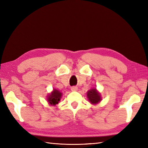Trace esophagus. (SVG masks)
Listing matches in <instances>:
<instances>
[{"instance_id":"1","label":"esophagus","mask_w":148,"mask_h":148,"mask_svg":"<svg viewBox=\"0 0 148 148\" xmlns=\"http://www.w3.org/2000/svg\"><path fill=\"white\" fill-rule=\"evenodd\" d=\"M77 89H78V88L77 86H75L71 87V91H77Z\"/></svg>"}]
</instances>
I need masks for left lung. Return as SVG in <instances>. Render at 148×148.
I'll return each instance as SVG.
<instances>
[{
	"instance_id": "8db88e82",
	"label": "left lung",
	"mask_w": 148,
	"mask_h": 148,
	"mask_svg": "<svg viewBox=\"0 0 148 148\" xmlns=\"http://www.w3.org/2000/svg\"><path fill=\"white\" fill-rule=\"evenodd\" d=\"M87 96L89 102L92 104H97L101 100L100 94L97 91L96 88L90 89V90L88 91L87 92Z\"/></svg>"
}]
</instances>
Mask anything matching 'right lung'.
<instances>
[{
	"mask_svg": "<svg viewBox=\"0 0 148 148\" xmlns=\"http://www.w3.org/2000/svg\"><path fill=\"white\" fill-rule=\"evenodd\" d=\"M61 96L62 93L59 91L57 90V89H53L52 93L48 96L47 101L51 105L55 106L60 101Z\"/></svg>",
	"mask_w": 148,
	"mask_h": 148,
	"instance_id": "1",
	"label": "right lung"
}]
</instances>
